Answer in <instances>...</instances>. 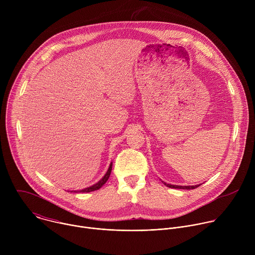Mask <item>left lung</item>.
<instances>
[{
  "mask_svg": "<svg viewBox=\"0 0 255 255\" xmlns=\"http://www.w3.org/2000/svg\"><path fill=\"white\" fill-rule=\"evenodd\" d=\"M162 183L168 187V188H172V189H183V190H194L198 187H200L202 184H199V185H195V186H177V185H171V184H166L164 183V181L162 180Z\"/></svg>",
  "mask_w": 255,
  "mask_h": 255,
  "instance_id": "left-lung-1",
  "label": "left lung"
}]
</instances>
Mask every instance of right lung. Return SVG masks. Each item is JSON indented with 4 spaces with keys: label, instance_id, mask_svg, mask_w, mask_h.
I'll use <instances>...</instances> for the list:
<instances>
[{
    "label": "right lung",
    "instance_id": "obj_1",
    "mask_svg": "<svg viewBox=\"0 0 255 255\" xmlns=\"http://www.w3.org/2000/svg\"><path fill=\"white\" fill-rule=\"evenodd\" d=\"M111 171H112V163L110 164V166H109V169H108L107 173L104 175V177H103L100 181H98L97 184H95V185L92 186V187L86 188V189H84V190H82V191H75V192H77V193H78V192H79V193H90V192H94V191H97V190L101 189V188L107 183V180L109 179V177H110Z\"/></svg>",
    "mask_w": 255,
    "mask_h": 255
}]
</instances>
